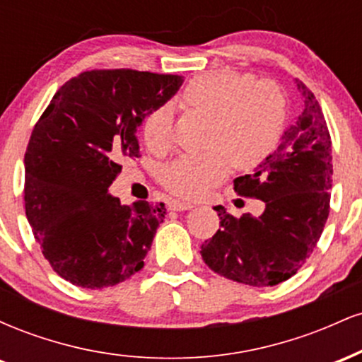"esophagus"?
Wrapping results in <instances>:
<instances>
[{"label":"esophagus","instance_id":"34e87169","mask_svg":"<svg viewBox=\"0 0 362 362\" xmlns=\"http://www.w3.org/2000/svg\"><path fill=\"white\" fill-rule=\"evenodd\" d=\"M192 207H194L192 202H184V201L170 202V209H173V211H187V209H192Z\"/></svg>","mask_w":362,"mask_h":362}]
</instances>
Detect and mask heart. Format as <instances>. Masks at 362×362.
<instances>
[{"instance_id": "1", "label": "heart", "mask_w": 362, "mask_h": 362, "mask_svg": "<svg viewBox=\"0 0 362 362\" xmlns=\"http://www.w3.org/2000/svg\"><path fill=\"white\" fill-rule=\"evenodd\" d=\"M189 110L211 117L206 146L165 170L163 185L184 199H201L236 168L260 165L279 144L288 103L277 83L252 74L214 71L195 76L182 93ZM143 138L151 151L172 146L173 124L167 107L153 110L143 124Z\"/></svg>"}]
</instances>
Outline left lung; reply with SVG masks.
<instances>
[{
  "instance_id": "1",
  "label": "left lung",
  "mask_w": 362,
  "mask_h": 362,
  "mask_svg": "<svg viewBox=\"0 0 362 362\" xmlns=\"http://www.w3.org/2000/svg\"><path fill=\"white\" fill-rule=\"evenodd\" d=\"M296 85L305 98L296 122L255 173L233 182L236 194L264 202V213L235 218L216 206L219 230L201 247L211 271L257 288L276 286L300 271L330 213V132L313 91L300 80Z\"/></svg>"
}]
</instances>
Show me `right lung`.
Wrapping results in <instances>:
<instances>
[{
  "mask_svg": "<svg viewBox=\"0 0 362 362\" xmlns=\"http://www.w3.org/2000/svg\"><path fill=\"white\" fill-rule=\"evenodd\" d=\"M182 76L91 69L66 81L37 120L25 151V213L54 272L102 289L141 271L163 204H120L107 194L122 161L139 158L143 120Z\"/></svg>",
  "mask_w": 362,
  "mask_h": 362,
  "instance_id": "1",
  "label": "right lung"
}]
</instances>
